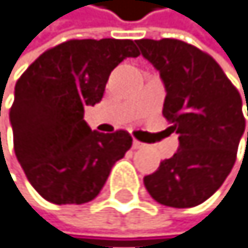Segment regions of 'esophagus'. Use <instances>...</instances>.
<instances>
[{"label":"esophagus","instance_id":"34e87169","mask_svg":"<svg viewBox=\"0 0 248 248\" xmlns=\"http://www.w3.org/2000/svg\"><path fill=\"white\" fill-rule=\"evenodd\" d=\"M142 147H145V144L139 142V140H133V149L138 150V149H142Z\"/></svg>","mask_w":248,"mask_h":248}]
</instances>
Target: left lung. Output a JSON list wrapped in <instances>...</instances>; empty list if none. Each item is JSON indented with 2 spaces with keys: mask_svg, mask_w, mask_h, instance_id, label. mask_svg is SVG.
<instances>
[{
  "mask_svg": "<svg viewBox=\"0 0 248 248\" xmlns=\"http://www.w3.org/2000/svg\"><path fill=\"white\" fill-rule=\"evenodd\" d=\"M136 44L160 73L166 90L163 115L179 134L177 152L145 175L144 185L163 206H198L220 188L234 166L246 131L241 94L218 63L195 46L177 39Z\"/></svg>",
  "mask_w": 248,
  "mask_h": 248,
  "instance_id": "obj_1",
  "label": "left lung"
}]
</instances>
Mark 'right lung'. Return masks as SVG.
<instances>
[{
	"label": "right lung",
	"instance_id": "obj_1",
	"mask_svg": "<svg viewBox=\"0 0 248 248\" xmlns=\"http://www.w3.org/2000/svg\"><path fill=\"white\" fill-rule=\"evenodd\" d=\"M138 55L129 39H73L44 52L17 80L9 112L14 150L44 200H94L129 150L126 131H92L83 108L101 101L112 69Z\"/></svg>",
	"mask_w": 248,
	"mask_h": 248
}]
</instances>
